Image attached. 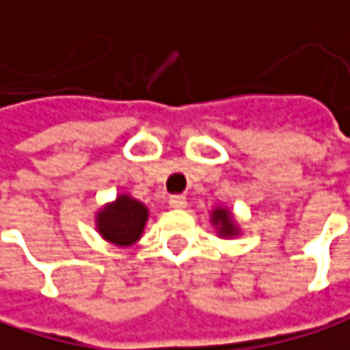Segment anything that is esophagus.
I'll return each instance as SVG.
<instances>
[{"instance_id":"esophagus-1","label":"esophagus","mask_w":350,"mask_h":350,"mask_svg":"<svg viewBox=\"0 0 350 350\" xmlns=\"http://www.w3.org/2000/svg\"><path fill=\"white\" fill-rule=\"evenodd\" d=\"M167 203H170L172 209H185L187 207V197L185 195H172Z\"/></svg>"}]
</instances>
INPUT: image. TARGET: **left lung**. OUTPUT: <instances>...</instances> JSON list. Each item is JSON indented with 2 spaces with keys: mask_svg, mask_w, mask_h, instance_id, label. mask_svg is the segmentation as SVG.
I'll use <instances>...</instances> for the list:
<instances>
[{
  "mask_svg": "<svg viewBox=\"0 0 350 350\" xmlns=\"http://www.w3.org/2000/svg\"><path fill=\"white\" fill-rule=\"evenodd\" d=\"M211 224L217 228L219 238H236L240 234V226L236 224L232 211L228 207H217L211 211Z\"/></svg>",
  "mask_w": 350,
  "mask_h": 350,
  "instance_id": "8db88e82",
  "label": "left lung"
}]
</instances>
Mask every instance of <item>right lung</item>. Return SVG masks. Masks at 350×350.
<instances>
[{"mask_svg": "<svg viewBox=\"0 0 350 350\" xmlns=\"http://www.w3.org/2000/svg\"><path fill=\"white\" fill-rule=\"evenodd\" d=\"M149 209L131 195H118L96 213L98 234L114 246H133L147 224Z\"/></svg>", "mask_w": 350, "mask_h": 350, "instance_id": "add662e5", "label": "right lung"}]
</instances>
